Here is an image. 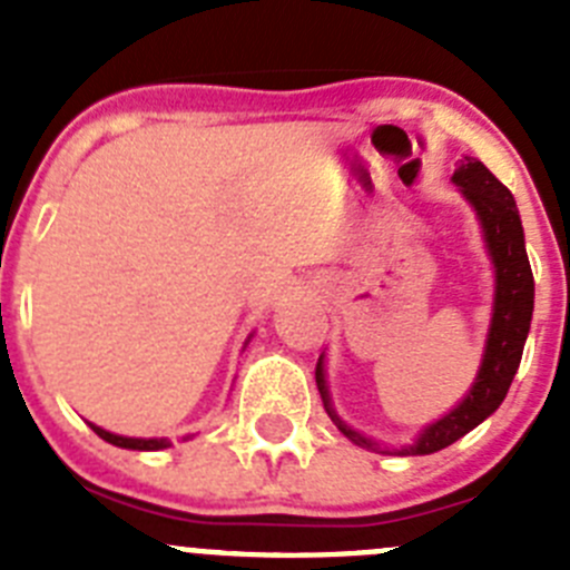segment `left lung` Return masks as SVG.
Wrapping results in <instances>:
<instances>
[{"label": "left lung", "mask_w": 570, "mask_h": 570, "mask_svg": "<svg viewBox=\"0 0 570 570\" xmlns=\"http://www.w3.org/2000/svg\"><path fill=\"white\" fill-rule=\"evenodd\" d=\"M454 183L460 185L465 199L473 205L476 216H480L482 230H485L488 254H491L493 268H497V302H493L491 334H488L480 376H476L465 400L451 414L436 420L434 425H428L414 445L402 448V454H434V451H442V448L460 440V436H465L485 416H491L502 405V400H505L513 374L520 367L528 328H531L533 274L525 254L520 210H517L511 190L485 165L471 159V156L456 168ZM316 387H320L322 402H325V411H328L342 434L347 440H354L356 445L374 448V442H367L365 436L342 425L340 416L334 414L322 360L316 365Z\"/></svg>", "instance_id": "8db88e82"}]
</instances>
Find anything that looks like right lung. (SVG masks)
<instances>
[{"label": "right lung", "instance_id": "add662e5", "mask_svg": "<svg viewBox=\"0 0 570 570\" xmlns=\"http://www.w3.org/2000/svg\"><path fill=\"white\" fill-rule=\"evenodd\" d=\"M90 428H94L105 442H110V445L116 448H134V451H159V448H168V440H134V436H116L97 425H90Z\"/></svg>", "mask_w": 570, "mask_h": 570}]
</instances>
